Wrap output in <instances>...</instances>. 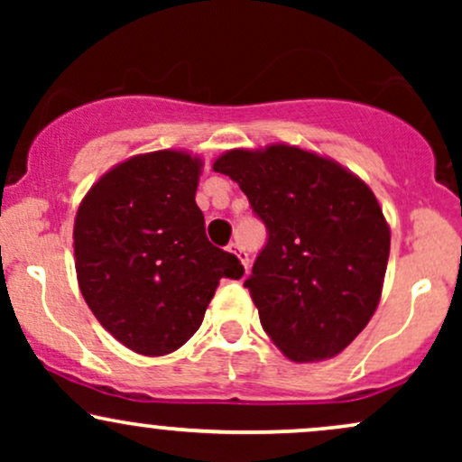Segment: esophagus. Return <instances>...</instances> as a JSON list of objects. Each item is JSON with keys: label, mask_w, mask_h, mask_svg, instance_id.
Here are the masks:
<instances>
[{"label": "esophagus", "mask_w": 462, "mask_h": 462, "mask_svg": "<svg viewBox=\"0 0 462 462\" xmlns=\"http://www.w3.org/2000/svg\"><path fill=\"white\" fill-rule=\"evenodd\" d=\"M227 249H230V252H235V254H236L238 261L243 263V267H245V272H247V269H249V256H247L245 249L241 247V243H238V241H232L230 245H227Z\"/></svg>", "instance_id": "34e87169"}]
</instances>
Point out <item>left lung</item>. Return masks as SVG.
<instances>
[{
  "label": "left lung",
  "mask_w": 462,
  "mask_h": 462,
  "mask_svg": "<svg viewBox=\"0 0 462 462\" xmlns=\"http://www.w3.org/2000/svg\"><path fill=\"white\" fill-rule=\"evenodd\" d=\"M213 169L267 227L243 282L263 330L295 363L337 356L383 293L391 232L375 195L341 164L289 145L232 150Z\"/></svg>",
  "instance_id": "obj_1"
}]
</instances>
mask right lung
<instances>
[{
  "instance_id": "1",
  "label": "right lung",
  "mask_w": 462,
  "mask_h": 462,
  "mask_svg": "<svg viewBox=\"0 0 462 462\" xmlns=\"http://www.w3.org/2000/svg\"><path fill=\"white\" fill-rule=\"evenodd\" d=\"M199 158L153 152L116 164L88 190L73 226L79 291L119 343L145 356L198 332L221 278L245 269L206 236L195 204Z\"/></svg>"
}]
</instances>
